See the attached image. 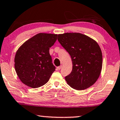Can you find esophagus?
Listing matches in <instances>:
<instances>
[{"label": "esophagus", "instance_id": "obj_1", "mask_svg": "<svg viewBox=\"0 0 120 120\" xmlns=\"http://www.w3.org/2000/svg\"><path fill=\"white\" fill-rule=\"evenodd\" d=\"M61 68H62V66H59V67H57V70H60V69Z\"/></svg>", "mask_w": 120, "mask_h": 120}]
</instances>
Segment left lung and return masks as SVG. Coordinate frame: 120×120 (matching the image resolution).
<instances>
[{
  "label": "left lung",
  "mask_w": 120,
  "mask_h": 120,
  "mask_svg": "<svg viewBox=\"0 0 120 120\" xmlns=\"http://www.w3.org/2000/svg\"><path fill=\"white\" fill-rule=\"evenodd\" d=\"M58 41L72 59V72L65 77L68 85L77 90L92 86L100 76L102 66V54L97 43L78 33L58 34Z\"/></svg>",
  "instance_id": "1"
}]
</instances>
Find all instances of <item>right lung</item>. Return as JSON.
Wrapping results in <instances>:
<instances>
[{"mask_svg":"<svg viewBox=\"0 0 120 120\" xmlns=\"http://www.w3.org/2000/svg\"><path fill=\"white\" fill-rule=\"evenodd\" d=\"M57 39V34L39 33L18 49L15 56L14 67L23 83L35 88L42 86L49 81L56 69L49 48Z\"/></svg>","mask_w":120,"mask_h":120,"instance_id":"add662e5","label":"right lung"}]
</instances>
